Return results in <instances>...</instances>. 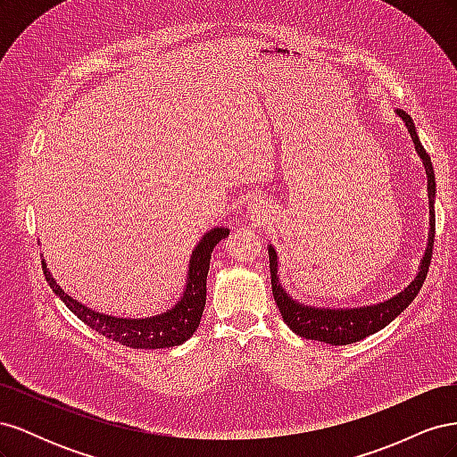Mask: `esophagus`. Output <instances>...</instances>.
<instances>
[{
    "label": "esophagus",
    "mask_w": 457,
    "mask_h": 457,
    "mask_svg": "<svg viewBox=\"0 0 457 457\" xmlns=\"http://www.w3.org/2000/svg\"><path fill=\"white\" fill-rule=\"evenodd\" d=\"M250 213H252V217L261 219V217H265L267 207H265V204H262V202H253V204L250 205Z\"/></svg>",
    "instance_id": "obj_1"
}]
</instances>
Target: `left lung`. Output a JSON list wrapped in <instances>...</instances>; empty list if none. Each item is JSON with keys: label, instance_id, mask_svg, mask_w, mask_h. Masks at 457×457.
<instances>
[{"label": "left lung", "instance_id": "left-lung-1", "mask_svg": "<svg viewBox=\"0 0 457 457\" xmlns=\"http://www.w3.org/2000/svg\"><path fill=\"white\" fill-rule=\"evenodd\" d=\"M398 116L406 121V128L411 135L413 145H416L418 154L423 160L425 171H427V183H428V205H431V230H428V244H427V252L423 255L421 267L413 282L395 295L389 301H383L379 305H371V307H362V309H349V311H336V309H314V307H305L301 303L294 301L289 297L280 282H278V261H276V252L274 247H269V262H270V284H272V295L276 305H278V311L284 318V322L287 328L295 331L297 336L305 337V339H314V341H324L329 345H351L361 341L376 331L383 329L386 324H391L395 318L403 312L410 303L416 299L420 294V289L427 278L428 265H431V257H433V244H435V171H433V163L431 158H428L427 150L423 148L420 137L416 133V126H413V120L404 112L403 108L396 110Z\"/></svg>", "mask_w": 457, "mask_h": 457}]
</instances>
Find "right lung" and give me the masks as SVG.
<instances>
[{
	"mask_svg": "<svg viewBox=\"0 0 457 457\" xmlns=\"http://www.w3.org/2000/svg\"><path fill=\"white\" fill-rule=\"evenodd\" d=\"M227 237L228 228L217 227L207 232L196 245V250L192 252L188 282L181 301L168 312L152 318H143V320H137V318L135 320H129V318H116L87 309L71 295H66L64 289L57 286V282H54V278L49 274L44 259H41V269H44L46 280L53 292L57 294L64 305L91 329L99 331L101 336L129 349H165L185 343L200 326L202 312L205 307V280L207 270H210L212 252L213 247Z\"/></svg>",
	"mask_w": 457,
	"mask_h": 457,
	"instance_id": "right-lung-1",
	"label": "right lung"
}]
</instances>
